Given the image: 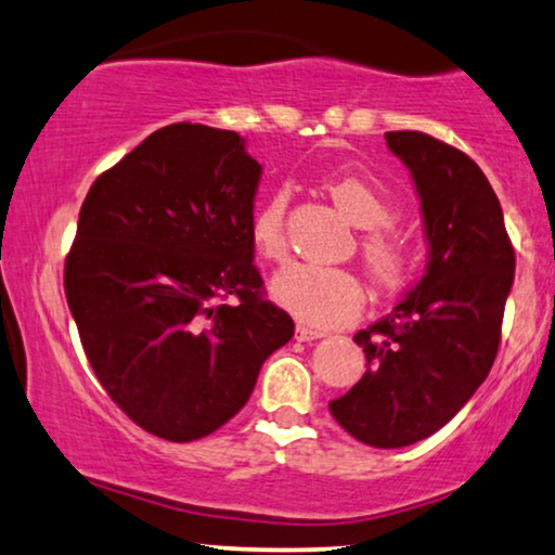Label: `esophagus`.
Returning a JSON list of instances; mask_svg holds the SVG:
<instances>
[{
	"label": "esophagus",
	"mask_w": 555,
	"mask_h": 555,
	"mask_svg": "<svg viewBox=\"0 0 555 555\" xmlns=\"http://www.w3.org/2000/svg\"><path fill=\"white\" fill-rule=\"evenodd\" d=\"M322 337H326V332L311 330V326H304V324H296V339H299V341H314V339H322Z\"/></svg>",
	"instance_id": "esophagus-1"
}]
</instances>
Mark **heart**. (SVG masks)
<instances>
[{"instance_id": "1", "label": "heart", "mask_w": 555, "mask_h": 555, "mask_svg": "<svg viewBox=\"0 0 555 555\" xmlns=\"http://www.w3.org/2000/svg\"><path fill=\"white\" fill-rule=\"evenodd\" d=\"M337 208L362 229L359 256L374 286L395 292L410 279L415 251L410 238L392 223V203L372 178L339 173L324 181ZM256 254L279 261L286 254V193H274L256 208L248 225ZM271 296L299 322L317 330L352 324L364 309V286L347 269L292 263L271 281Z\"/></svg>"}]
</instances>
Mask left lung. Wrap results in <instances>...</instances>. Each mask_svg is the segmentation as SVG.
Returning a JSON list of instances; mask_svg holds the SVG:
<instances>
[{
    "instance_id": "8db88e82",
    "label": "left lung",
    "mask_w": 555,
    "mask_h": 555,
    "mask_svg": "<svg viewBox=\"0 0 555 555\" xmlns=\"http://www.w3.org/2000/svg\"><path fill=\"white\" fill-rule=\"evenodd\" d=\"M385 138L415 178L430 261L387 317L354 334L366 372L330 412L359 442L387 450L440 430L486 382L501 347L515 251L478 163L420 130Z\"/></svg>"
}]
</instances>
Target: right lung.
<instances>
[{
    "instance_id": "add662e5",
    "label": "right lung",
    "mask_w": 555,
    "mask_h": 555,
    "mask_svg": "<svg viewBox=\"0 0 555 555\" xmlns=\"http://www.w3.org/2000/svg\"><path fill=\"white\" fill-rule=\"evenodd\" d=\"M259 176L238 132L173 122L85 196L65 259L69 311L111 400L163 440L229 423L294 337L254 263Z\"/></svg>"
}]
</instances>
